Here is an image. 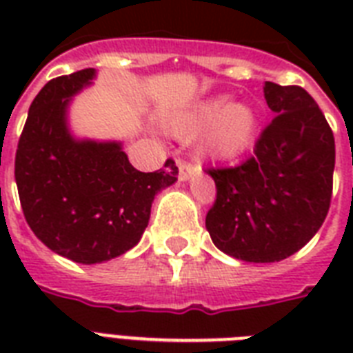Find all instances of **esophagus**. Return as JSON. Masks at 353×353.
Segmentation results:
<instances>
[{"mask_svg":"<svg viewBox=\"0 0 353 353\" xmlns=\"http://www.w3.org/2000/svg\"><path fill=\"white\" fill-rule=\"evenodd\" d=\"M177 166H179V179H181V181L190 179V177L199 170L198 165H192V163H188V161H177Z\"/></svg>","mask_w":353,"mask_h":353,"instance_id":"esophagus-1","label":"esophagus"}]
</instances>
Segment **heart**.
Returning <instances> with one entry per match:
<instances>
[{
  "mask_svg": "<svg viewBox=\"0 0 353 353\" xmlns=\"http://www.w3.org/2000/svg\"><path fill=\"white\" fill-rule=\"evenodd\" d=\"M170 130L176 137L190 139L203 132L201 154L210 159H231L249 146L256 130V113L249 104L234 102L225 95L212 97L177 113Z\"/></svg>",
  "mask_w": 353,
  "mask_h": 353,
  "instance_id": "heart-1",
  "label": "heart"
}]
</instances>
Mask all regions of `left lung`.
<instances>
[{
	"instance_id": "1",
	"label": "left lung",
	"mask_w": 353,
	"mask_h": 353,
	"mask_svg": "<svg viewBox=\"0 0 353 353\" xmlns=\"http://www.w3.org/2000/svg\"><path fill=\"white\" fill-rule=\"evenodd\" d=\"M273 121L254 155L231 168H207L216 201L207 231L229 256L280 262L306 245L328 214L334 188L335 139L328 121L301 85L265 82Z\"/></svg>"
}]
</instances>
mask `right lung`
Here are the masks:
<instances>
[{
    "mask_svg": "<svg viewBox=\"0 0 353 353\" xmlns=\"http://www.w3.org/2000/svg\"><path fill=\"white\" fill-rule=\"evenodd\" d=\"M95 69L49 80L29 108L14 177L23 216L38 240L77 263H101L135 247L148 227L155 194L177 181L166 159L155 172L135 170L121 143L77 141L69 133L71 97Z\"/></svg>",
    "mask_w": 353,
    "mask_h": 353,
    "instance_id": "1",
    "label": "right lung"
}]
</instances>
